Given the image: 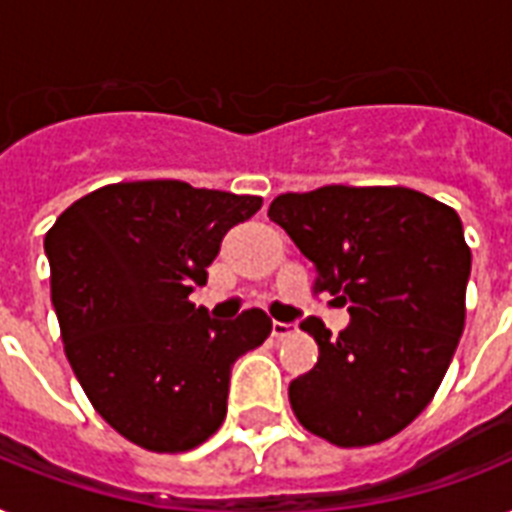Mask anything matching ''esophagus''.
I'll use <instances>...</instances> for the list:
<instances>
[{
  "label": "esophagus",
  "mask_w": 512,
  "mask_h": 512,
  "mask_svg": "<svg viewBox=\"0 0 512 512\" xmlns=\"http://www.w3.org/2000/svg\"><path fill=\"white\" fill-rule=\"evenodd\" d=\"M273 337L276 340H287V337H292L297 332V324H284V321H273Z\"/></svg>",
  "instance_id": "34e87169"
}]
</instances>
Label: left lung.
Wrapping results in <instances>:
<instances>
[{
    "mask_svg": "<svg viewBox=\"0 0 512 512\" xmlns=\"http://www.w3.org/2000/svg\"><path fill=\"white\" fill-rule=\"evenodd\" d=\"M268 217L350 313L340 337L303 321L319 364L289 385L297 420L337 446L396 436L436 396L465 329L460 215L401 185H324L281 193Z\"/></svg>",
    "mask_w": 512,
    "mask_h": 512,
    "instance_id": "obj_1",
    "label": "left lung"
}]
</instances>
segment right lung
I'll list each match as a JSON object with an SVG mask.
<instances>
[{"mask_svg":"<svg viewBox=\"0 0 512 512\" xmlns=\"http://www.w3.org/2000/svg\"><path fill=\"white\" fill-rule=\"evenodd\" d=\"M260 196L180 180L103 185L44 236L68 364L98 414L132 444L188 452L225 420L231 369L271 335L249 308L209 319L188 300L207 284L225 233Z\"/></svg>","mask_w":512,"mask_h":512,"instance_id":"add662e5","label":"right lung"}]
</instances>
